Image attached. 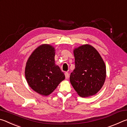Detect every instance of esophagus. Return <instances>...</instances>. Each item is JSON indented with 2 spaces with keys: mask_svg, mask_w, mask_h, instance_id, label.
Returning a JSON list of instances; mask_svg holds the SVG:
<instances>
[{
  "mask_svg": "<svg viewBox=\"0 0 127 127\" xmlns=\"http://www.w3.org/2000/svg\"><path fill=\"white\" fill-rule=\"evenodd\" d=\"M65 78L66 79H68L69 78V73L68 72H65Z\"/></svg>",
  "mask_w": 127,
  "mask_h": 127,
  "instance_id": "1",
  "label": "esophagus"
}]
</instances>
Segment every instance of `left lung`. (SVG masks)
<instances>
[{"mask_svg":"<svg viewBox=\"0 0 127 127\" xmlns=\"http://www.w3.org/2000/svg\"><path fill=\"white\" fill-rule=\"evenodd\" d=\"M75 69L70 82L77 94L86 97L100 91L106 79V66L97 50L89 44L74 49Z\"/></svg>","mask_w":127,"mask_h":127,"instance_id":"1","label":"left lung"}]
</instances>
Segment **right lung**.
Masks as SVG:
<instances>
[{
    "mask_svg": "<svg viewBox=\"0 0 127 127\" xmlns=\"http://www.w3.org/2000/svg\"><path fill=\"white\" fill-rule=\"evenodd\" d=\"M55 55L54 47L42 44L33 50L26 64L28 85L41 95H49L65 79L64 73L55 63Z\"/></svg>",
    "mask_w": 127,
    "mask_h": 127,
    "instance_id": "1",
    "label": "right lung"
}]
</instances>
